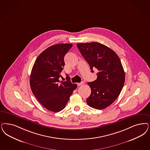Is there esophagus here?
I'll use <instances>...</instances> for the list:
<instances>
[{"mask_svg":"<svg viewBox=\"0 0 150 150\" xmlns=\"http://www.w3.org/2000/svg\"><path fill=\"white\" fill-rule=\"evenodd\" d=\"M83 84V82H81V83H78V86H81Z\"/></svg>","mask_w":150,"mask_h":150,"instance_id":"esophagus-1","label":"esophagus"}]
</instances>
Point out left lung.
<instances>
[{
  "mask_svg": "<svg viewBox=\"0 0 150 150\" xmlns=\"http://www.w3.org/2000/svg\"><path fill=\"white\" fill-rule=\"evenodd\" d=\"M77 47L91 72L94 68L98 70L96 80L88 83L91 93L87 103L94 109H105L117 98L124 86L125 74L120 59L112 49L98 42L79 43Z\"/></svg>",
  "mask_w": 150,
  "mask_h": 150,
  "instance_id": "left-lung-1",
  "label": "left lung"
}]
</instances>
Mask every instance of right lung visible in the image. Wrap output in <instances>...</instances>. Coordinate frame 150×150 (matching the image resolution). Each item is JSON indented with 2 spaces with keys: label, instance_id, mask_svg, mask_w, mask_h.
<instances>
[{
  "label": "right lung",
  "instance_id": "right-lung-1",
  "mask_svg": "<svg viewBox=\"0 0 150 150\" xmlns=\"http://www.w3.org/2000/svg\"><path fill=\"white\" fill-rule=\"evenodd\" d=\"M71 44H57L47 47L36 58L31 70L30 85L38 101L47 110L57 112L65 108L76 83L60 81L64 57Z\"/></svg>",
  "mask_w": 150,
  "mask_h": 150
}]
</instances>
